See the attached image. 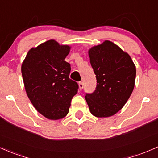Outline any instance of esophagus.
Wrapping results in <instances>:
<instances>
[{
    "instance_id": "1",
    "label": "esophagus",
    "mask_w": 158,
    "mask_h": 158,
    "mask_svg": "<svg viewBox=\"0 0 158 158\" xmlns=\"http://www.w3.org/2000/svg\"><path fill=\"white\" fill-rule=\"evenodd\" d=\"M78 85H79V88H80V89H82L83 88H84V83L83 82H79V84H78Z\"/></svg>"
}]
</instances>
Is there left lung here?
Listing matches in <instances>:
<instances>
[{"instance_id": "obj_1", "label": "left lung", "mask_w": 158, "mask_h": 158, "mask_svg": "<svg viewBox=\"0 0 158 158\" xmlns=\"http://www.w3.org/2000/svg\"><path fill=\"white\" fill-rule=\"evenodd\" d=\"M96 77V87L85 99L91 114L97 118L115 114L126 104L133 90L136 70L128 53L109 40L89 50Z\"/></svg>"}]
</instances>
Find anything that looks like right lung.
Masks as SVG:
<instances>
[{
  "label": "right lung",
  "mask_w": 158,
  "mask_h": 158,
  "mask_svg": "<svg viewBox=\"0 0 158 158\" xmlns=\"http://www.w3.org/2000/svg\"><path fill=\"white\" fill-rule=\"evenodd\" d=\"M71 47L50 40L31 48L22 65L27 96L39 113L50 120L67 115L78 84L69 78L71 65L65 59Z\"/></svg>",
  "instance_id": "1"
}]
</instances>
